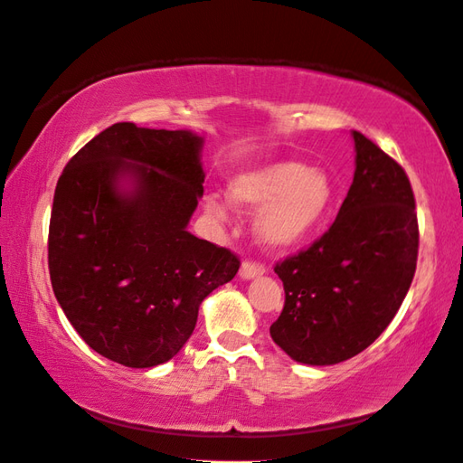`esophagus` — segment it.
<instances>
[{"label":"esophagus","mask_w":463,"mask_h":463,"mask_svg":"<svg viewBox=\"0 0 463 463\" xmlns=\"http://www.w3.org/2000/svg\"><path fill=\"white\" fill-rule=\"evenodd\" d=\"M264 274H266V268L261 264H254V261H243L240 268L241 280H254V278H260Z\"/></svg>","instance_id":"obj_1"}]
</instances>
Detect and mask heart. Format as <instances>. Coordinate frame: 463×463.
Returning a JSON list of instances; mask_svg holds the SVG:
<instances>
[{
    "label": "heart",
    "instance_id": "1",
    "mask_svg": "<svg viewBox=\"0 0 463 463\" xmlns=\"http://www.w3.org/2000/svg\"><path fill=\"white\" fill-rule=\"evenodd\" d=\"M230 202L260 209L254 230L260 241L274 250H288L317 232L330 213L335 185L322 169H307L298 161H274L235 175L228 187ZM207 212L225 215V205L209 197Z\"/></svg>",
    "mask_w": 463,
    "mask_h": 463
}]
</instances>
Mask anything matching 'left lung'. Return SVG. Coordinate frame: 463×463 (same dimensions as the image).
Listing matches in <instances>:
<instances>
[{
	"mask_svg": "<svg viewBox=\"0 0 463 463\" xmlns=\"http://www.w3.org/2000/svg\"><path fill=\"white\" fill-rule=\"evenodd\" d=\"M354 141V177L330 230L274 269L286 302L269 326L292 361L312 367L359 354L389 326L417 266L415 199L405 171L367 137Z\"/></svg>",
	"mask_w": 463,
	"mask_h": 463,
	"instance_id": "8db88e82",
	"label": "left lung"
}]
</instances>
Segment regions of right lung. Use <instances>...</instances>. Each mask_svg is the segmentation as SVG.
I'll return each mask as SVG.
<instances>
[{"mask_svg": "<svg viewBox=\"0 0 463 463\" xmlns=\"http://www.w3.org/2000/svg\"><path fill=\"white\" fill-rule=\"evenodd\" d=\"M203 137L117 123L58 179L48 268L70 325L130 369L173 359L202 302L238 274L230 250L187 232L203 195Z\"/></svg>", "mask_w": 463, "mask_h": 463, "instance_id": "1", "label": "right lung"}]
</instances>
